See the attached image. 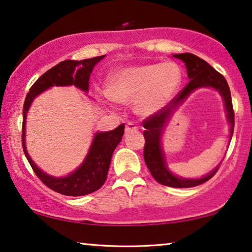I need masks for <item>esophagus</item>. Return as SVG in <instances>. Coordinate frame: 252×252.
I'll return each mask as SVG.
<instances>
[{"label":"esophagus","instance_id":"1","mask_svg":"<svg viewBox=\"0 0 252 252\" xmlns=\"http://www.w3.org/2000/svg\"><path fill=\"white\" fill-rule=\"evenodd\" d=\"M137 129V126L135 124L133 123H127L126 124V127H125V132L126 133H129V132H134V130Z\"/></svg>","mask_w":252,"mask_h":252}]
</instances>
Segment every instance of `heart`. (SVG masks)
I'll list each match as a JSON object with an SVG mask.
<instances>
[{
    "label": "heart",
    "instance_id": "obj_1",
    "mask_svg": "<svg viewBox=\"0 0 252 252\" xmlns=\"http://www.w3.org/2000/svg\"><path fill=\"white\" fill-rule=\"evenodd\" d=\"M182 70L175 62L146 64L117 71L109 79L106 94L120 103L134 102L137 112L151 115L178 92Z\"/></svg>",
    "mask_w": 252,
    "mask_h": 252
}]
</instances>
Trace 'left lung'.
Returning a JSON list of instances; mask_svg holds the SVG:
<instances>
[{
    "label": "left lung",
    "mask_w": 252,
    "mask_h": 252,
    "mask_svg": "<svg viewBox=\"0 0 252 252\" xmlns=\"http://www.w3.org/2000/svg\"><path fill=\"white\" fill-rule=\"evenodd\" d=\"M173 56L181 60L186 64L187 74L190 81L186 85V87L174 98L171 99V102L167 105L158 110L157 112H155L154 115L149 116L142 122L143 127L146 128L143 132L144 140H146L143 157L151 175L160 185L173 188H190L210 180L217 173L218 167L201 179H182L172 174L167 170L166 165H165L164 154L160 148V135L165 124H166L172 111H173L174 108H177L179 103L184 101L194 89L199 87H213L221 94L223 101H225L227 118H228V122L230 124V139H232L234 132V110L228 84H227L226 79L223 78L222 74H220L211 65L194 54L184 53L173 55Z\"/></svg>",
    "instance_id": "8db88e82"
}]
</instances>
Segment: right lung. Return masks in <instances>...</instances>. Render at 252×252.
Instances as JSON below:
<instances>
[{
  "label": "right lung",
  "mask_w": 252,
  "mask_h": 252,
  "mask_svg": "<svg viewBox=\"0 0 252 252\" xmlns=\"http://www.w3.org/2000/svg\"><path fill=\"white\" fill-rule=\"evenodd\" d=\"M104 56H97L82 61H63L46 73H43L37 80L34 82L30 92L27 93L25 102L23 106V132H22V144L24 154L32 166L36 177L50 188L51 190L60 192L66 196H84L92 194L104 185L108 175L110 161L113 151L118 146L125 129V124H122L117 128L110 132L97 133L93 141L91 149L86 157V159L80 167L73 173L64 178H54L47 175L33 163L31 157L27 154L25 147V120L26 113L34 97L39 95L41 92L53 87V86H71L87 92L89 87V77L94 68L95 64Z\"/></svg>",
  "instance_id": "obj_1"
}]
</instances>
